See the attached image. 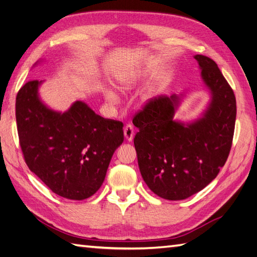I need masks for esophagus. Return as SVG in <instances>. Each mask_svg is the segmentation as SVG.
Here are the masks:
<instances>
[{
    "label": "esophagus",
    "instance_id": "34e87169",
    "mask_svg": "<svg viewBox=\"0 0 257 257\" xmlns=\"http://www.w3.org/2000/svg\"><path fill=\"white\" fill-rule=\"evenodd\" d=\"M123 135L124 138H126L127 141H133L134 139V136H135V129L133 124H127L126 127L123 128Z\"/></svg>",
    "mask_w": 257,
    "mask_h": 257
}]
</instances>
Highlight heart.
<instances>
[{"instance_id":"1","label":"heart","mask_w":257,"mask_h":257,"mask_svg":"<svg viewBox=\"0 0 257 257\" xmlns=\"http://www.w3.org/2000/svg\"><path fill=\"white\" fill-rule=\"evenodd\" d=\"M139 74L136 71H129V72H123V74L119 75L117 77L116 79V85L117 88L121 90V91H127V90H130L131 88L134 87L135 83L139 80ZM103 94H104V97L105 100H106V102L110 105H115L117 102H118V95L116 92L110 89V88H104L103 90ZM150 97L147 96V100Z\"/></svg>"}]
</instances>
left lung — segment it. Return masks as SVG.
Here are the masks:
<instances>
[{
	"mask_svg": "<svg viewBox=\"0 0 257 257\" xmlns=\"http://www.w3.org/2000/svg\"><path fill=\"white\" fill-rule=\"evenodd\" d=\"M209 101L190 121L175 119L186 92L160 95L134 118L140 173L152 192L180 201L205 188L225 165L231 149L236 105L232 89L209 57L194 55Z\"/></svg>",
	"mask_w": 257,
	"mask_h": 257,
	"instance_id": "8db88e82",
	"label": "left lung"
}]
</instances>
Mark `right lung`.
I'll use <instances>...</instances> for the list:
<instances>
[{
  "instance_id": "right-lung-1",
  "label": "right lung",
  "mask_w": 257,
  "mask_h": 257,
  "mask_svg": "<svg viewBox=\"0 0 257 257\" xmlns=\"http://www.w3.org/2000/svg\"><path fill=\"white\" fill-rule=\"evenodd\" d=\"M43 82L28 81L16 97L26 164L55 194L88 199L101 188L111 156L123 142L122 122L105 119L82 101H75L63 113L52 109L39 94Z\"/></svg>"
}]
</instances>
